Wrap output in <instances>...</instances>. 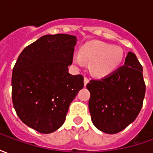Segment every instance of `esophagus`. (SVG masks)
<instances>
[{"label": "esophagus", "instance_id": "obj_1", "mask_svg": "<svg viewBox=\"0 0 153 153\" xmlns=\"http://www.w3.org/2000/svg\"><path fill=\"white\" fill-rule=\"evenodd\" d=\"M89 83V79H88V78H84V79H83V83H84V86H86L88 83Z\"/></svg>", "mask_w": 153, "mask_h": 153}]
</instances>
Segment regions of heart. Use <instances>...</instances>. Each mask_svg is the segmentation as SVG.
I'll list each match as a JSON object with an SVG mask.
<instances>
[{
  "label": "heart",
  "mask_w": 153,
  "mask_h": 153,
  "mask_svg": "<svg viewBox=\"0 0 153 153\" xmlns=\"http://www.w3.org/2000/svg\"><path fill=\"white\" fill-rule=\"evenodd\" d=\"M123 59V51L118 47L102 42L93 41L81 47L79 54L72 56L73 63L83 67L85 60L91 62L90 70L94 76L104 78L112 74L117 70Z\"/></svg>",
  "instance_id": "heart-1"
}]
</instances>
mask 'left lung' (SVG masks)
<instances>
[{
    "instance_id": "left-lung-1",
    "label": "left lung",
    "mask_w": 153,
    "mask_h": 153,
    "mask_svg": "<svg viewBox=\"0 0 153 153\" xmlns=\"http://www.w3.org/2000/svg\"><path fill=\"white\" fill-rule=\"evenodd\" d=\"M93 125L103 133L114 134L134 122L143 106L145 86L143 67L128 51L125 64L109 76L87 84Z\"/></svg>"
}]
</instances>
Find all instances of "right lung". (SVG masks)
Listing matches in <instances>:
<instances>
[{"label":"right lung","mask_w":153,"mask_h":153,"mask_svg":"<svg viewBox=\"0 0 153 153\" xmlns=\"http://www.w3.org/2000/svg\"><path fill=\"white\" fill-rule=\"evenodd\" d=\"M77 38L44 35L23 50L12 72V102L23 123L41 134L56 131L70 103L83 88V77L68 66Z\"/></svg>","instance_id":"1"}]
</instances>
